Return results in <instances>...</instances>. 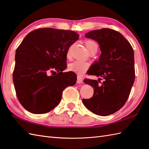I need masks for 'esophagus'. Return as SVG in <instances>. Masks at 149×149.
<instances>
[{
  "mask_svg": "<svg viewBox=\"0 0 149 149\" xmlns=\"http://www.w3.org/2000/svg\"><path fill=\"white\" fill-rule=\"evenodd\" d=\"M77 82L78 84H81L83 82V78L80 76H77Z\"/></svg>",
  "mask_w": 149,
  "mask_h": 149,
  "instance_id": "1",
  "label": "esophagus"
}]
</instances>
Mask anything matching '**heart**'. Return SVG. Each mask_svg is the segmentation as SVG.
Listing matches in <instances>:
<instances>
[{
	"label": "heart",
	"mask_w": 149,
	"mask_h": 149,
	"mask_svg": "<svg viewBox=\"0 0 149 149\" xmlns=\"http://www.w3.org/2000/svg\"><path fill=\"white\" fill-rule=\"evenodd\" d=\"M85 45L88 52L94 47H97V45L95 42L92 40H87L85 41ZM89 64L87 62L81 61H75L68 65V69L70 71L76 72L78 74H83L88 69Z\"/></svg>",
	"instance_id": "b5f03b06"
}]
</instances>
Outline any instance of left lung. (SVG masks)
Masks as SVG:
<instances>
[{
	"mask_svg": "<svg viewBox=\"0 0 149 149\" xmlns=\"http://www.w3.org/2000/svg\"><path fill=\"white\" fill-rule=\"evenodd\" d=\"M85 37L96 41L101 54L88 71V74L104 79L100 83L85 79L92 86L94 94L82 102L88 110L101 116L114 113L127 101L134 78V51L130 42L120 32L110 29H101L87 33Z\"/></svg>",
	"mask_w": 149,
	"mask_h": 149,
	"instance_id": "left-lung-1",
	"label": "left lung"
}]
</instances>
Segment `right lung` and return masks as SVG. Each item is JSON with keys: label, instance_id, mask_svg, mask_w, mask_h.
I'll return each mask as SVG.
<instances>
[{"label": "right lung", "instance_id": "right-lung-1", "mask_svg": "<svg viewBox=\"0 0 149 149\" xmlns=\"http://www.w3.org/2000/svg\"><path fill=\"white\" fill-rule=\"evenodd\" d=\"M78 38L72 31L41 28L29 33L16 49L13 83L27 111L49 112L59 104L64 89L76 84L77 74L63 71L68 49Z\"/></svg>", "mask_w": 149, "mask_h": 149}]
</instances>
